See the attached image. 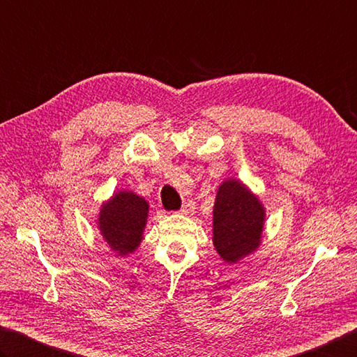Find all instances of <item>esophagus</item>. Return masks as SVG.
I'll return each mask as SVG.
<instances>
[{"instance_id": "esophagus-1", "label": "esophagus", "mask_w": 357, "mask_h": 357, "mask_svg": "<svg viewBox=\"0 0 357 357\" xmlns=\"http://www.w3.org/2000/svg\"><path fill=\"white\" fill-rule=\"evenodd\" d=\"M192 211H194V202L192 200H186L185 204H183V206L180 208V213L181 214H190Z\"/></svg>"}]
</instances>
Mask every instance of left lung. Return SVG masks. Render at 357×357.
I'll return each instance as SVG.
<instances>
[{
  "label": "left lung",
  "instance_id": "left-lung-1",
  "mask_svg": "<svg viewBox=\"0 0 357 357\" xmlns=\"http://www.w3.org/2000/svg\"><path fill=\"white\" fill-rule=\"evenodd\" d=\"M264 218V206L241 181H224L213 211V242L220 258L231 264L257 250Z\"/></svg>",
  "mask_w": 357,
  "mask_h": 357
}]
</instances>
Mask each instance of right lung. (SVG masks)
I'll return each mask as SVG.
<instances>
[{
    "label": "right lung",
    "mask_w": 357,
    "mask_h": 357,
    "mask_svg": "<svg viewBox=\"0 0 357 357\" xmlns=\"http://www.w3.org/2000/svg\"><path fill=\"white\" fill-rule=\"evenodd\" d=\"M147 202L130 191H119L102 205L98 225L107 244L119 257H126L139 245L147 222Z\"/></svg>",
    "instance_id": "1"
}]
</instances>
